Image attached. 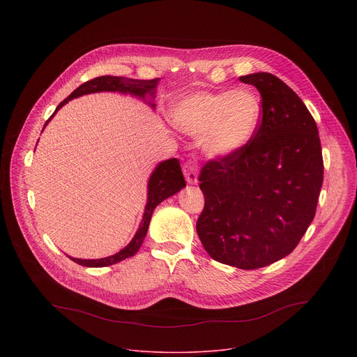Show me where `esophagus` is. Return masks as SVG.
Wrapping results in <instances>:
<instances>
[{"label": "esophagus", "instance_id": "1", "mask_svg": "<svg viewBox=\"0 0 357 357\" xmlns=\"http://www.w3.org/2000/svg\"><path fill=\"white\" fill-rule=\"evenodd\" d=\"M183 175L188 181V183L193 185V183H197V178H199V174H197V165L195 161H188L183 167Z\"/></svg>", "mask_w": 357, "mask_h": 357}]
</instances>
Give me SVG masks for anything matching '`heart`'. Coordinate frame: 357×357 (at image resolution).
Listing matches in <instances>:
<instances>
[{
  "mask_svg": "<svg viewBox=\"0 0 357 357\" xmlns=\"http://www.w3.org/2000/svg\"><path fill=\"white\" fill-rule=\"evenodd\" d=\"M179 131L199 138L202 151L213 158H229L243 151L256 135L263 103L247 87L220 91H195L178 100L169 112Z\"/></svg>",
  "mask_w": 357,
  "mask_h": 357,
  "instance_id": "heart-1",
  "label": "heart"
}]
</instances>
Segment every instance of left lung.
<instances>
[{
    "instance_id": "left-lung-1",
    "label": "left lung",
    "mask_w": 357,
    "mask_h": 357,
    "mask_svg": "<svg viewBox=\"0 0 357 357\" xmlns=\"http://www.w3.org/2000/svg\"><path fill=\"white\" fill-rule=\"evenodd\" d=\"M240 82L260 91L263 121L238 154L202 168L196 231L213 260L256 270L288 256L312 223L324 160L317 123L291 87L266 72Z\"/></svg>"
}]
</instances>
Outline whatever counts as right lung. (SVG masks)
<instances>
[{
	"label": "right lung",
	"mask_w": 357,
	"mask_h": 357,
	"mask_svg": "<svg viewBox=\"0 0 357 357\" xmlns=\"http://www.w3.org/2000/svg\"><path fill=\"white\" fill-rule=\"evenodd\" d=\"M160 79H152V80H137V79H128V77H120V76H100L96 79H91L86 83H83L82 86H79L69 97H66L62 103L56 107L55 113L50 116V119L45 123L46 124L52 120V117L58 113L59 109H62L66 103H69L70 100L84 96V94H90V93H100V91H119L123 94H131L137 98H141L142 101L148 106H151L152 109L155 107L154 100L155 98V91H157V86H158ZM43 127V128H45ZM43 131V130H42ZM186 186L185 178L182 175L181 171V165L179 161L176 158H171L167 161L160 162L155 169L152 171L149 179H148V185H146V205L144 209V215H142V220L139 223V227L137 230V233L134 234V237L131 238V241L121 248L119 252L113 254V256L105 257V259H97V260H84V259H75L70 257L69 259L80 266L84 267H107V266H113L117 264L128 257H132L134 254L139 250L146 231H148V226L151 222V216L154 209L160 205V203L168 197H171L172 195L178 193L181 189H183Z\"/></svg>",
	"instance_id": "add662e5"
}]
</instances>
